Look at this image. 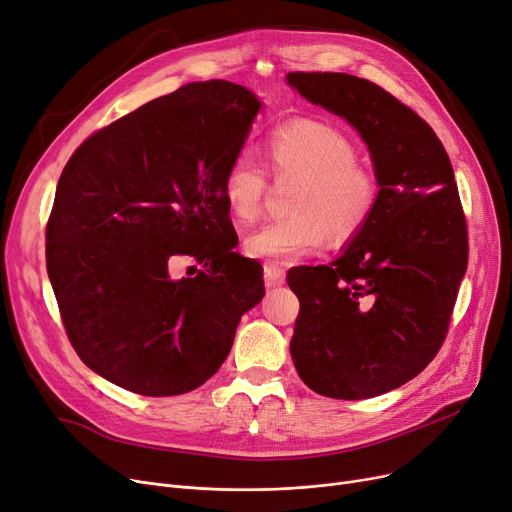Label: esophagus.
Segmentation results:
<instances>
[{
  "label": "esophagus",
  "mask_w": 512,
  "mask_h": 512,
  "mask_svg": "<svg viewBox=\"0 0 512 512\" xmlns=\"http://www.w3.org/2000/svg\"><path fill=\"white\" fill-rule=\"evenodd\" d=\"M264 281L269 287L281 285L285 281V271L281 269V264L277 262H266L264 264Z\"/></svg>",
  "instance_id": "obj_1"
}]
</instances>
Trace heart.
<instances>
[{
	"instance_id": "1",
	"label": "heart",
	"mask_w": 512,
	"mask_h": 512,
	"mask_svg": "<svg viewBox=\"0 0 512 512\" xmlns=\"http://www.w3.org/2000/svg\"><path fill=\"white\" fill-rule=\"evenodd\" d=\"M264 156L275 179H294V185L285 200L289 214L243 243L250 256L300 258L321 248L327 237L342 246L369 225L381 200V181L342 129L312 118L289 120L266 135ZM266 187V173L252 156L233 158L223 179V200L235 221H256Z\"/></svg>"
}]
</instances>
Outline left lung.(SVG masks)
Listing matches in <instances>:
<instances>
[{
    "instance_id": "left-lung-1",
    "label": "left lung",
    "mask_w": 512,
    "mask_h": 512,
    "mask_svg": "<svg viewBox=\"0 0 512 512\" xmlns=\"http://www.w3.org/2000/svg\"><path fill=\"white\" fill-rule=\"evenodd\" d=\"M306 100L367 141L381 200L346 252L298 266L291 337L300 379L335 400H364L417 377L448 335L469 262L467 218L442 141L383 87L346 72H289Z\"/></svg>"
}]
</instances>
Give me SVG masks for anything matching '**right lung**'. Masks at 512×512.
Instances as JSON below:
<instances>
[{"instance_id": "obj_1", "label": "right lung", "mask_w": 512, "mask_h": 512, "mask_svg": "<svg viewBox=\"0 0 512 512\" xmlns=\"http://www.w3.org/2000/svg\"><path fill=\"white\" fill-rule=\"evenodd\" d=\"M260 102L193 81L89 135L66 162L45 227V262L72 348L141 396H179L225 362L262 266L239 256L223 179ZM187 255L203 269L173 280Z\"/></svg>"}]
</instances>
